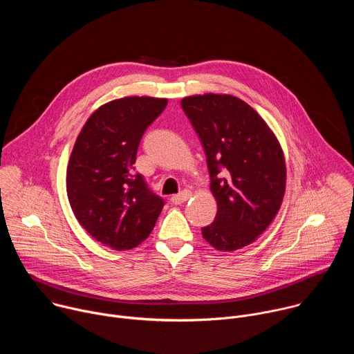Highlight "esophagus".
I'll return each mask as SVG.
<instances>
[{"mask_svg":"<svg viewBox=\"0 0 354 354\" xmlns=\"http://www.w3.org/2000/svg\"><path fill=\"white\" fill-rule=\"evenodd\" d=\"M192 196V193L189 192V190H183V192H180L179 194H174L172 197H171V201L174 205H182V203H185V201L189 198Z\"/></svg>","mask_w":354,"mask_h":354,"instance_id":"34e87169","label":"esophagus"}]
</instances>
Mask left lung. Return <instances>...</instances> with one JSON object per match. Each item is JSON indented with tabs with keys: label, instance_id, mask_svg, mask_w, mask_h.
<instances>
[{
	"label": "left lung",
	"instance_id": "left-lung-1",
	"mask_svg": "<svg viewBox=\"0 0 354 354\" xmlns=\"http://www.w3.org/2000/svg\"><path fill=\"white\" fill-rule=\"evenodd\" d=\"M180 105L203 145L217 200L216 218L201 234L217 250L241 249L269 227L281 206V147L265 120L239 97L194 95Z\"/></svg>",
	"mask_w": 354,
	"mask_h": 354
}]
</instances>
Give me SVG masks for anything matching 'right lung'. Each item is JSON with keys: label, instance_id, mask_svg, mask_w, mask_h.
I'll return each mask as SVG.
<instances>
[{"label": "right lung", "instance_id": "add662e5", "mask_svg": "<svg viewBox=\"0 0 354 354\" xmlns=\"http://www.w3.org/2000/svg\"><path fill=\"white\" fill-rule=\"evenodd\" d=\"M168 100L127 96L96 109L84 124L67 168V196L80 224L115 250L133 249L153 231L164 200L134 172L147 127Z\"/></svg>", "mask_w": 354, "mask_h": 354}]
</instances>
